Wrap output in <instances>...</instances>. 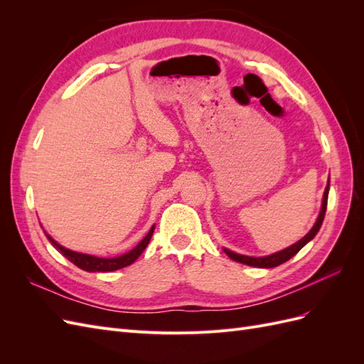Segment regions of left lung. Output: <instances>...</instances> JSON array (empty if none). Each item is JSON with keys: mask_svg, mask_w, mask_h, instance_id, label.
<instances>
[{"mask_svg": "<svg viewBox=\"0 0 364 364\" xmlns=\"http://www.w3.org/2000/svg\"><path fill=\"white\" fill-rule=\"evenodd\" d=\"M328 193H329V178H328V185L325 188L323 193V199H322V208H321V213L317 215L316 223L313 225V228L310 229V232H308L305 237H302L299 241H296L294 245L285 247L279 252H274L272 255L267 257H247V255H241V253L232 252L226 247H223L226 255L234 259L237 262L241 264H246V266H252V267H259V269H272V267H277L279 264L289 261L291 257H294L297 252H299L306 243H310V241L316 237V234L318 232V229H321L322 223H323V218H325V213H326V205H328Z\"/></svg>", "mask_w": 364, "mask_h": 364, "instance_id": "obj_1", "label": "left lung"}]
</instances>
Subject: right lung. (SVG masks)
I'll use <instances>...</instances> for the list:
<instances>
[{
  "instance_id": "right-lung-1",
  "label": "right lung",
  "mask_w": 364,
  "mask_h": 364,
  "mask_svg": "<svg viewBox=\"0 0 364 364\" xmlns=\"http://www.w3.org/2000/svg\"><path fill=\"white\" fill-rule=\"evenodd\" d=\"M153 230H155V225L150 228L147 235L142 238L134 249L123 253V255H118V257H114V258L95 257V255H90V253H82V252H75V250L67 249V247H63L62 245H59L58 241L54 240L51 235H48L47 230H43V232H46L51 246L56 247L65 258L71 261L74 266H77L79 269H82L85 272H115L118 269L130 266V264H134L138 259V257L147 247L149 241L153 235Z\"/></svg>"
}]
</instances>
